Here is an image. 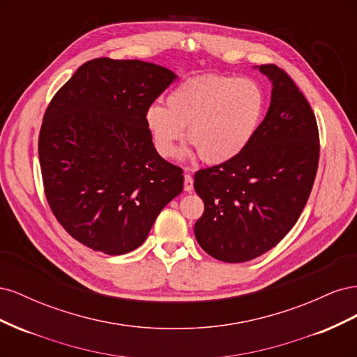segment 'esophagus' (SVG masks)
<instances>
[{
    "label": "esophagus",
    "mask_w": 357,
    "mask_h": 357,
    "mask_svg": "<svg viewBox=\"0 0 357 357\" xmlns=\"http://www.w3.org/2000/svg\"><path fill=\"white\" fill-rule=\"evenodd\" d=\"M185 190L192 192L193 190V177L190 174L185 176Z\"/></svg>",
    "instance_id": "34e87169"
}]
</instances>
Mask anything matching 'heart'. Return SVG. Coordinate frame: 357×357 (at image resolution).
<instances>
[{
  "mask_svg": "<svg viewBox=\"0 0 357 357\" xmlns=\"http://www.w3.org/2000/svg\"><path fill=\"white\" fill-rule=\"evenodd\" d=\"M265 104V93L255 80L205 74L172 89L167 107L150 105L146 126L160 156H176L186 128L188 142L199 158L222 164L250 144Z\"/></svg>",
  "mask_w": 357,
  "mask_h": 357,
  "instance_id": "obj_1",
  "label": "heart"
}]
</instances>
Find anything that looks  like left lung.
Masks as SVG:
<instances>
[{"label":"left lung","instance_id":"8db88e82","mask_svg":"<svg viewBox=\"0 0 357 357\" xmlns=\"http://www.w3.org/2000/svg\"><path fill=\"white\" fill-rule=\"evenodd\" d=\"M259 70L273 82V93L256 135L238 156L193 177L204 201L197 241L229 264L252 261L284 238L305 207L319 167V128L304 93L274 63Z\"/></svg>","mask_w":357,"mask_h":357}]
</instances>
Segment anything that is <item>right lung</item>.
Masks as SVG:
<instances>
[{
    "label": "right lung",
    "mask_w": 357,
    "mask_h": 357,
    "mask_svg": "<svg viewBox=\"0 0 357 357\" xmlns=\"http://www.w3.org/2000/svg\"><path fill=\"white\" fill-rule=\"evenodd\" d=\"M174 79L156 63L96 58L47 105L38 137L46 199L95 252L135 250L183 190V169L160 158L146 126V110Z\"/></svg>",
    "instance_id": "add662e5"
}]
</instances>
